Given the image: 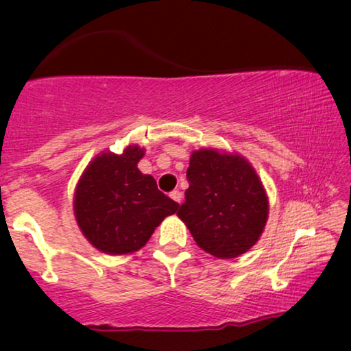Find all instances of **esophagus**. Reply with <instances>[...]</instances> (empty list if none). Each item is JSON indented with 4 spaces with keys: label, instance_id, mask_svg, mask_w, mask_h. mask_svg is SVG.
<instances>
[{
    "label": "esophagus",
    "instance_id": "34e87169",
    "mask_svg": "<svg viewBox=\"0 0 351 351\" xmlns=\"http://www.w3.org/2000/svg\"><path fill=\"white\" fill-rule=\"evenodd\" d=\"M169 196H171V198H172V199H174V201H176V203H179V204L182 203V193H180V191H179V190H172V191H171V195H169Z\"/></svg>",
    "mask_w": 351,
    "mask_h": 351
}]
</instances>
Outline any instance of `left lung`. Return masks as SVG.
Returning <instances> with one entry per match:
<instances>
[{"mask_svg": "<svg viewBox=\"0 0 351 351\" xmlns=\"http://www.w3.org/2000/svg\"><path fill=\"white\" fill-rule=\"evenodd\" d=\"M189 190L177 215L210 256L233 258L254 246L265 227L268 203L251 165L238 155L193 152Z\"/></svg>", "mask_w": 351, "mask_h": 351, "instance_id": "left-lung-1", "label": "left lung"}]
</instances>
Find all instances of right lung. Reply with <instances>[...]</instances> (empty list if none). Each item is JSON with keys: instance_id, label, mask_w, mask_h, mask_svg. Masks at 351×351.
I'll list each match as a JSON object with an SVG mask.
<instances>
[{"instance_id": "right-lung-1", "label": "right lung", "mask_w": 351, "mask_h": 351, "mask_svg": "<svg viewBox=\"0 0 351 351\" xmlns=\"http://www.w3.org/2000/svg\"><path fill=\"white\" fill-rule=\"evenodd\" d=\"M142 156L138 147L126 148L123 155L102 153L76 186V222L99 251L112 256L137 251L161 220L179 209L152 176L137 169Z\"/></svg>"}]
</instances>
